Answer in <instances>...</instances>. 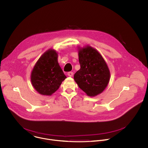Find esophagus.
I'll list each match as a JSON object with an SVG mask.
<instances>
[{"label":"esophagus","mask_w":148,"mask_h":148,"mask_svg":"<svg viewBox=\"0 0 148 148\" xmlns=\"http://www.w3.org/2000/svg\"><path fill=\"white\" fill-rule=\"evenodd\" d=\"M67 75H68V76L72 77V76L73 75V72H68Z\"/></svg>","instance_id":"esophagus-1"}]
</instances>
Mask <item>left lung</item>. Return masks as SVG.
Instances as JSON below:
<instances>
[{
    "label": "left lung",
    "instance_id": "1",
    "mask_svg": "<svg viewBox=\"0 0 148 148\" xmlns=\"http://www.w3.org/2000/svg\"><path fill=\"white\" fill-rule=\"evenodd\" d=\"M80 69L74 75V80L79 88L90 97L102 93L110 80V71L101 54L87 45L79 48Z\"/></svg>",
    "mask_w": 148,
    "mask_h": 148
}]
</instances>
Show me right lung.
I'll return each instance as SVG.
<instances>
[{
	"instance_id": "add662e5",
	"label": "right lung",
	"mask_w": 148,
	"mask_h": 148,
	"mask_svg": "<svg viewBox=\"0 0 148 148\" xmlns=\"http://www.w3.org/2000/svg\"><path fill=\"white\" fill-rule=\"evenodd\" d=\"M58 58L56 51L48 49L39 59L32 71V84L42 95H52L66 78L58 62Z\"/></svg>"
}]
</instances>
